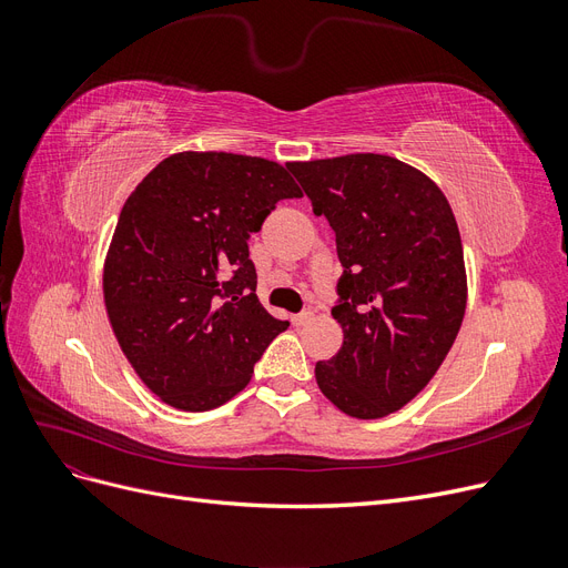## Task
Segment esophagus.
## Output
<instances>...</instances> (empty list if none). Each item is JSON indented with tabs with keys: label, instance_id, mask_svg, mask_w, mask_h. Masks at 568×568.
<instances>
[{
	"label": "esophagus",
	"instance_id": "34e87169",
	"mask_svg": "<svg viewBox=\"0 0 568 568\" xmlns=\"http://www.w3.org/2000/svg\"><path fill=\"white\" fill-rule=\"evenodd\" d=\"M311 320H313V313H311V311H303V313H298V315H291V324H294V326H305Z\"/></svg>",
	"mask_w": 568,
	"mask_h": 568
}]
</instances>
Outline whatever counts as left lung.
Segmentation results:
<instances>
[{
    "instance_id": "obj_1",
    "label": "left lung",
    "mask_w": 568,
    "mask_h": 568,
    "mask_svg": "<svg viewBox=\"0 0 568 568\" xmlns=\"http://www.w3.org/2000/svg\"><path fill=\"white\" fill-rule=\"evenodd\" d=\"M286 168L329 222L343 265L332 307L343 346L315 365L317 386L351 417H386L432 382L462 326L467 274L453 209L424 173L382 153Z\"/></svg>"
}]
</instances>
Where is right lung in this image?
Masks as SVG:
<instances>
[{
    "mask_svg": "<svg viewBox=\"0 0 568 568\" xmlns=\"http://www.w3.org/2000/svg\"><path fill=\"white\" fill-rule=\"evenodd\" d=\"M298 196L274 161L184 151L125 201L104 265L106 313L130 365L168 405L227 403L288 326L255 296L248 239L277 201Z\"/></svg>",
    "mask_w": 568,
    "mask_h": 568,
    "instance_id": "add662e5",
    "label": "right lung"
}]
</instances>
